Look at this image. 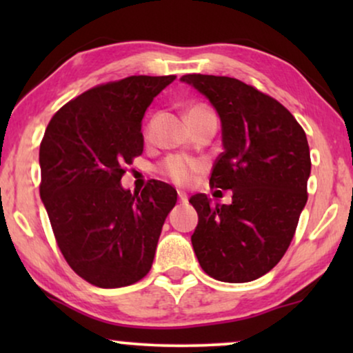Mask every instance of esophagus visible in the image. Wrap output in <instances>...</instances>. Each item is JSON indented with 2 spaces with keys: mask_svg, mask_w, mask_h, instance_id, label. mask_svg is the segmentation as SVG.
<instances>
[{
  "mask_svg": "<svg viewBox=\"0 0 353 353\" xmlns=\"http://www.w3.org/2000/svg\"><path fill=\"white\" fill-rule=\"evenodd\" d=\"M178 201H180V204H186V202H188V196H186V192L178 191Z\"/></svg>",
  "mask_w": 353,
  "mask_h": 353,
  "instance_id": "34e87169",
  "label": "esophagus"
}]
</instances>
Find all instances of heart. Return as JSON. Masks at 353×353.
Returning <instances> with one entry per match:
<instances>
[{
	"instance_id": "1",
	"label": "heart",
	"mask_w": 353,
	"mask_h": 353,
	"mask_svg": "<svg viewBox=\"0 0 353 353\" xmlns=\"http://www.w3.org/2000/svg\"><path fill=\"white\" fill-rule=\"evenodd\" d=\"M152 123L154 120H151L148 125V130H146L148 133L151 132ZM202 167L204 165H202L199 161H194V159H190L185 156H168L161 162V165H159V172H161L165 178H168V180L176 183V185L186 186L194 181L196 175L202 170Z\"/></svg>"
}]
</instances>
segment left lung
Here are the masks:
<instances>
[{"mask_svg": "<svg viewBox=\"0 0 353 353\" xmlns=\"http://www.w3.org/2000/svg\"><path fill=\"white\" fill-rule=\"evenodd\" d=\"M180 80L220 115L223 152L210 186L233 191L230 205H214L205 194L191 197L199 215L192 249L209 276L254 281L286 254L307 204L312 162L305 132L281 103L244 81L201 74Z\"/></svg>", "mask_w": 353, "mask_h": 353, "instance_id": "left-lung-1", "label": "left lung"}]
</instances>
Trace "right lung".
I'll list each match as a JSON object with an SVG mask.
<instances>
[{
  "instance_id": "1",
  "label": "right lung",
  "mask_w": 353,
  "mask_h": 353,
  "mask_svg": "<svg viewBox=\"0 0 353 353\" xmlns=\"http://www.w3.org/2000/svg\"><path fill=\"white\" fill-rule=\"evenodd\" d=\"M175 75H132L94 86L62 105L40 144V196L65 262L98 288H123L152 267L176 191L149 181L120 185L143 154L141 120Z\"/></svg>"
}]
</instances>
